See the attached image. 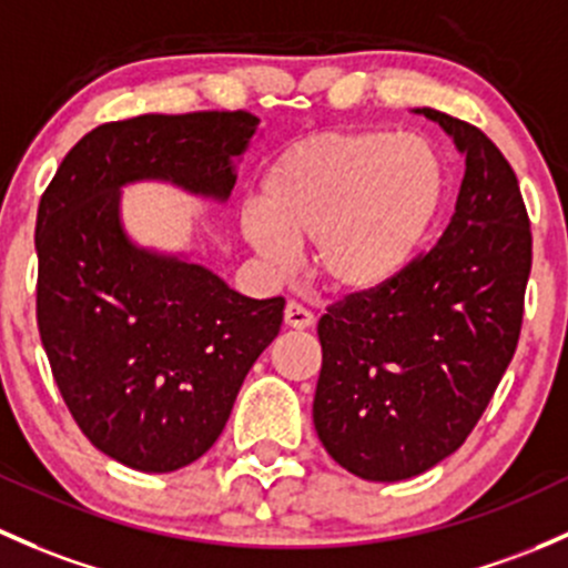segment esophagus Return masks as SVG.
<instances>
[{
  "label": "esophagus",
  "instance_id": "obj_1",
  "mask_svg": "<svg viewBox=\"0 0 568 568\" xmlns=\"http://www.w3.org/2000/svg\"><path fill=\"white\" fill-rule=\"evenodd\" d=\"M313 321V313L307 307H302L300 302H288V307H285V326L288 329H310Z\"/></svg>",
  "mask_w": 568,
  "mask_h": 568
}]
</instances>
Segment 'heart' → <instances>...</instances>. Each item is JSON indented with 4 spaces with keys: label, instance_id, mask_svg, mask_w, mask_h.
I'll return each instance as SVG.
<instances>
[{
    "label": "heart",
    "instance_id": "heart-1",
    "mask_svg": "<svg viewBox=\"0 0 568 568\" xmlns=\"http://www.w3.org/2000/svg\"><path fill=\"white\" fill-rule=\"evenodd\" d=\"M449 199L444 154L397 130H329L285 146L261 182V212L242 231L272 266L313 242L326 288L362 296L386 288L419 258Z\"/></svg>",
    "mask_w": 568,
    "mask_h": 568
}]
</instances>
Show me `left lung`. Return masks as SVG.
Here are the masks:
<instances>
[{
    "label": "left lung",
    "instance_id": "1",
    "mask_svg": "<svg viewBox=\"0 0 568 568\" xmlns=\"http://www.w3.org/2000/svg\"><path fill=\"white\" fill-rule=\"evenodd\" d=\"M419 113L465 154L455 214L403 277L318 321L315 433L367 481L419 476L465 444L515 356L530 274L528 212L500 149L463 119Z\"/></svg>",
    "mask_w": 568,
    "mask_h": 568
}]
</instances>
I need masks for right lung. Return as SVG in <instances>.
Returning <instances> with one entry per match:
<instances>
[{
    "instance_id": "1",
    "label": "right lung",
    "mask_w": 568,
    "mask_h": 568,
    "mask_svg": "<svg viewBox=\"0 0 568 568\" xmlns=\"http://www.w3.org/2000/svg\"><path fill=\"white\" fill-rule=\"evenodd\" d=\"M255 130L247 111L100 124L40 199L38 329L53 381L81 433L143 474L212 449L285 300H250L184 255L139 247L119 217L122 187L171 182L223 204Z\"/></svg>"
}]
</instances>
